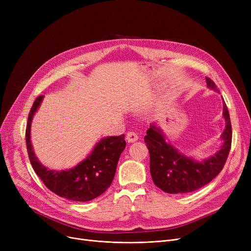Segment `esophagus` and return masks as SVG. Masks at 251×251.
Masks as SVG:
<instances>
[{
  "mask_svg": "<svg viewBox=\"0 0 251 251\" xmlns=\"http://www.w3.org/2000/svg\"><path fill=\"white\" fill-rule=\"evenodd\" d=\"M126 140L128 142H135L138 140V135L136 132H134V131H129L126 135Z\"/></svg>",
  "mask_w": 251,
  "mask_h": 251,
  "instance_id": "obj_1",
  "label": "esophagus"
}]
</instances>
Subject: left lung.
<instances>
[{"label": "left lung", "instance_id": "8db88e82", "mask_svg": "<svg viewBox=\"0 0 251 251\" xmlns=\"http://www.w3.org/2000/svg\"><path fill=\"white\" fill-rule=\"evenodd\" d=\"M205 79L207 86L217 90L212 79ZM223 114L226 119V128L222 134L223 146L214 156L201 162L180 153L166 142L160 128L151 125L144 142L150 151V169L155 186L171 194L188 193L203 187L218 176L228 159L232 143V126L226 103Z\"/></svg>", "mask_w": 251, "mask_h": 251}]
</instances>
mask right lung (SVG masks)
I'll list each match as a JSON object with an SVG mask.
<instances>
[{
	"instance_id": "add662e5",
	"label": "right lung",
	"mask_w": 251,
	"mask_h": 251,
	"mask_svg": "<svg viewBox=\"0 0 251 251\" xmlns=\"http://www.w3.org/2000/svg\"><path fill=\"white\" fill-rule=\"evenodd\" d=\"M44 96H38L28 115L25 131L28 157L36 175L55 194L74 201H89L107 190L115 177L118 161L125 150V135L101 139L84 161L66 171L49 170L38 162L32 151L30 125Z\"/></svg>"
}]
</instances>
